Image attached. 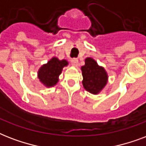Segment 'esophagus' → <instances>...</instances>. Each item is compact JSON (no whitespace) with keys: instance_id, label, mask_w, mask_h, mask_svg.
<instances>
[{"instance_id":"1","label":"esophagus","mask_w":146,"mask_h":146,"mask_svg":"<svg viewBox=\"0 0 146 146\" xmlns=\"http://www.w3.org/2000/svg\"><path fill=\"white\" fill-rule=\"evenodd\" d=\"M70 62L73 66H76L78 64V59L77 58H72L70 60Z\"/></svg>"}]
</instances>
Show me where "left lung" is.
<instances>
[{"instance_id":"left-lung-1","label":"left lung","mask_w":146,"mask_h":146,"mask_svg":"<svg viewBox=\"0 0 146 146\" xmlns=\"http://www.w3.org/2000/svg\"><path fill=\"white\" fill-rule=\"evenodd\" d=\"M82 73V85L90 93H99L104 89L108 82V74L102 66L91 57L85 60V65L81 67Z\"/></svg>"}]
</instances>
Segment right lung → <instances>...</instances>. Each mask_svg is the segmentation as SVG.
Masks as SVG:
<instances>
[{"mask_svg": "<svg viewBox=\"0 0 146 146\" xmlns=\"http://www.w3.org/2000/svg\"><path fill=\"white\" fill-rule=\"evenodd\" d=\"M67 65L68 62L66 60H60L57 57H53L39 69L38 76L40 82L47 87L54 86L58 82V77L61 73L63 67Z\"/></svg>", "mask_w": 146, "mask_h": 146, "instance_id": "obj_1", "label": "right lung"}]
</instances>
